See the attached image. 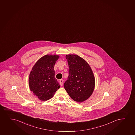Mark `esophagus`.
Instances as JSON below:
<instances>
[{
  "mask_svg": "<svg viewBox=\"0 0 135 135\" xmlns=\"http://www.w3.org/2000/svg\"><path fill=\"white\" fill-rule=\"evenodd\" d=\"M63 79H60V81H59V84H60V85H61V86L63 85Z\"/></svg>",
  "mask_w": 135,
  "mask_h": 135,
  "instance_id": "obj_1",
  "label": "esophagus"
}]
</instances>
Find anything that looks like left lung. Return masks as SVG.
<instances>
[{"mask_svg": "<svg viewBox=\"0 0 135 135\" xmlns=\"http://www.w3.org/2000/svg\"><path fill=\"white\" fill-rule=\"evenodd\" d=\"M69 76L64 84L68 95L74 101L81 103L88 99L94 92L95 78L89 63L77 55H66Z\"/></svg>", "mask_w": 135, "mask_h": 135, "instance_id": "8db88e82", "label": "left lung"}]
</instances>
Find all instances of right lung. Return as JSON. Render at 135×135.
<instances>
[{"instance_id":"obj_1","label":"right lung","mask_w":135,"mask_h":135,"mask_svg":"<svg viewBox=\"0 0 135 135\" xmlns=\"http://www.w3.org/2000/svg\"><path fill=\"white\" fill-rule=\"evenodd\" d=\"M59 58L56 55H46L36 62L30 72L29 86L34 95L41 101L51 99L60 88L55 77V64Z\"/></svg>"}]
</instances>
